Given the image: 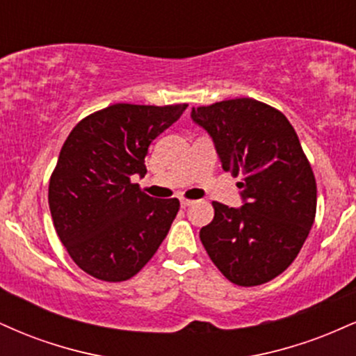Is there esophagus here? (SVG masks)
Segmentation results:
<instances>
[{
	"mask_svg": "<svg viewBox=\"0 0 356 356\" xmlns=\"http://www.w3.org/2000/svg\"><path fill=\"white\" fill-rule=\"evenodd\" d=\"M195 201H191V199H181V206L182 207H189V206H192V204H194Z\"/></svg>",
	"mask_w": 356,
	"mask_h": 356,
	"instance_id": "esophagus-1",
	"label": "esophagus"
}]
</instances>
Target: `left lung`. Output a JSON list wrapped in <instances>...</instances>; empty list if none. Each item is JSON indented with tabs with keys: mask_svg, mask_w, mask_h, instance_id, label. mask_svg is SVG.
Here are the masks:
<instances>
[{
	"mask_svg": "<svg viewBox=\"0 0 356 356\" xmlns=\"http://www.w3.org/2000/svg\"><path fill=\"white\" fill-rule=\"evenodd\" d=\"M191 118L209 134L222 169L243 175V206L212 202L214 219L199 238L231 283H268L295 261L316 214V181L300 138L280 110L254 99L192 108Z\"/></svg>",
	"mask_w": 356,
	"mask_h": 356,
	"instance_id": "8db88e82",
	"label": "left lung"
}]
</instances>
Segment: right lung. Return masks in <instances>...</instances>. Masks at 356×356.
Returning <instances> with one entry per match:
<instances>
[{
  "mask_svg": "<svg viewBox=\"0 0 356 356\" xmlns=\"http://www.w3.org/2000/svg\"><path fill=\"white\" fill-rule=\"evenodd\" d=\"M186 104H115L79 122L60 150L48 187L56 234L79 268L102 281L136 276L177 216V199H154L132 184L144 177L155 137Z\"/></svg>",
  "mask_w": 356,
  "mask_h": 356,
  "instance_id": "obj_1",
  "label": "right lung"
}]
</instances>
